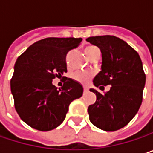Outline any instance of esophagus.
<instances>
[{
  "label": "esophagus",
  "instance_id": "1",
  "mask_svg": "<svg viewBox=\"0 0 153 153\" xmlns=\"http://www.w3.org/2000/svg\"><path fill=\"white\" fill-rule=\"evenodd\" d=\"M83 90H84V92H88V87L84 86V87H83Z\"/></svg>",
  "mask_w": 153,
  "mask_h": 153
}]
</instances>
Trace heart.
I'll return each instance as SVG.
<instances>
[{"mask_svg": "<svg viewBox=\"0 0 153 153\" xmlns=\"http://www.w3.org/2000/svg\"><path fill=\"white\" fill-rule=\"evenodd\" d=\"M96 49H98L97 47L96 46H88L85 48V54L87 56H88L93 51H95ZM94 75L93 72L90 71H83V72H76L73 74V79L83 85H87L89 83V81L91 80L92 77Z\"/></svg>", "mask_w": 153, "mask_h": 153, "instance_id": "b5f03b06", "label": "heart"}]
</instances>
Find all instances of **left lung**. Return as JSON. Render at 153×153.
Segmentation results:
<instances>
[{"mask_svg":"<svg viewBox=\"0 0 153 153\" xmlns=\"http://www.w3.org/2000/svg\"><path fill=\"white\" fill-rule=\"evenodd\" d=\"M86 41L102 52V71L94 85L104 89L103 86L111 85L105 94L90 89L97 100L88 108L89 120L100 129L116 131L128 125L141 106L145 85L143 64L137 52L116 36H94Z\"/></svg>","mask_w":153,"mask_h":153,"instance_id":"left-lung-1","label":"left lung"}]
</instances>
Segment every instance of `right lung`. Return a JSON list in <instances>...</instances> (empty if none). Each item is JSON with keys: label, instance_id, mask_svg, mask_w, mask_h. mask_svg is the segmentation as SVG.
I'll list each match as a JSON object with an SVG mask.
<instances>
[{"label": "right lung", "instance_id": "obj_1", "mask_svg": "<svg viewBox=\"0 0 153 153\" xmlns=\"http://www.w3.org/2000/svg\"><path fill=\"white\" fill-rule=\"evenodd\" d=\"M81 38L49 37L36 42L20 55L10 80L15 109L23 121L40 131H49L65 119L69 105L83 93L82 86L67 77L59 89L52 84L67 72L66 55Z\"/></svg>", "mask_w": 153, "mask_h": 153}]
</instances>
